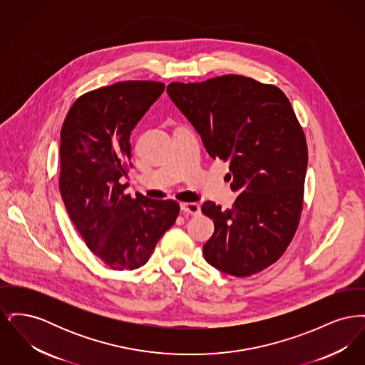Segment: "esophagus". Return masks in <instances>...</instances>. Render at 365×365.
Listing matches in <instances>:
<instances>
[{"label": "esophagus", "instance_id": "34e87169", "mask_svg": "<svg viewBox=\"0 0 365 365\" xmlns=\"http://www.w3.org/2000/svg\"><path fill=\"white\" fill-rule=\"evenodd\" d=\"M180 210L185 213V215H198L200 213V205L195 204V202H182L180 204Z\"/></svg>", "mask_w": 365, "mask_h": 365}]
</instances>
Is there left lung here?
<instances>
[{
	"mask_svg": "<svg viewBox=\"0 0 365 365\" xmlns=\"http://www.w3.org/2000/svg\"><path fill=\"white\" fill-rule=\"evenodd\" d=\"M167 93L209 156L228 163L225 179L240 192L232 208L202 204L215 223L205 260L238 278L268 268L292 242L304 204L308 148L289 98L279 87L232 73L174 82Z\"/></svg>",
	"mask_w": 365,
	"mask_h": 365,
	"instance_id": "left-lung-1",
	"label": "left lung"
}]
</instances>
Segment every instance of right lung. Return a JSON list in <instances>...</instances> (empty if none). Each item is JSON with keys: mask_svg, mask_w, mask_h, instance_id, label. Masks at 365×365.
<instances>
[{"mask_svg": "<svg viewBox=\"0 0 365 365\" xmlns=\"http://www.w3.org/2000/svg\"><path fill=\"white\" fill-rule=\"evenodd\" d=\"M165 85L127 81L91 90L71 106L61 127L58 187L87 247L112 269H137L174 226L179 204L124 190L130 134Z\"/></svg>", "mask_w": 365, "mask_h": 365, "instance_id": "right-lung-1", "label": "right lung"}]
</instances>
